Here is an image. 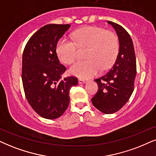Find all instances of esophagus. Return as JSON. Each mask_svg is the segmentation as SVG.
Returning <instances> with one entry per match:
<instances>
[{
  "mask_svg": "<svg viewBox=\"0 0 156 156\" xmlns=\"http://www.w3.org/2000/svg\"><path fill=\"white\" fill-rule=\"evenodd\" d=\"M78 83H86V80L81 79V78H79V79H78Z\"/></svg>",
  "mask_w": 156,
  "mask_h": 156,
  "instance_id": "esophagus-1",
  "label": "esophagus"
}]
</instances>
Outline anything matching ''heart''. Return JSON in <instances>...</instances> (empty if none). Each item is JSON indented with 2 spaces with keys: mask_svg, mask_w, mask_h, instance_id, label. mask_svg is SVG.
Masks as SVG:
<instances>
[{
  "mask_svg": "<svg viewBox=\"0 0 156 156\" xmlns=\"http://www.w3.org/2000/svg\"><path fill=\"white\" fill-rule=\"evenodd\" d=\"M73 40L62 38L59 41L56 52L60 60L70 64L76 60L78 48H86L84 57L87 60L75 62L69 73L81 78H90L106 70L115 61L119 43L117 35L96 27H87L75 31Z\"/></svg>",
  "mask_w": 156,
  "mask_h": 156,
  "instance_id": "obj_1",
  "label": "heart"
}]
</instances>
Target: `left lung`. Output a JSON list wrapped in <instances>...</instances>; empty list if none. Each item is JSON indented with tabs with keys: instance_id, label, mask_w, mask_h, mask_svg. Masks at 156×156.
<instances>
[{
	"instance_id": "obj_1",
	"label": "left lung",
	"mask_w": 156,
	"mask_h": 156,
	"mask_svg": "<svg viewBox=\"0 0 156 156\" xmlns=\"http://www.w3.org/2000/svg\"><path fill=\"white\" fill-rule=\"evenodd\" d=\"M115 29L119 38V50L111 70L94 80L98 90L91 98L96 109L104 114H113L121 109L129 99L134 90L136 73V58L130 35L122 26L107 21Z\"/></svg>"
}]
</instances>
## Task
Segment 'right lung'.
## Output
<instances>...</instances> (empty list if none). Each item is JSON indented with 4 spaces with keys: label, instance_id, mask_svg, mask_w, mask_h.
Masks as SVG:
<instances>
[{
    "label": "right lung",
    "instance_id": "1",
    "mask_svg": "<svg viewBox=\"0 0 156 156\" xmlns=\"http://www.w3.org/2000/svg\"><path fill=\"white\" fill-rule=\"evenodd\" d=\"M70 24H48L39 29L26 45L22 57V82L27 101L42 117L55 119L68 109L70 89L78 78L62 79L66 68L60 63L56 47Z\"/></svg>",
    "mask_w": 156,
    "mask_h": 156
}]
</instances>
